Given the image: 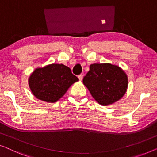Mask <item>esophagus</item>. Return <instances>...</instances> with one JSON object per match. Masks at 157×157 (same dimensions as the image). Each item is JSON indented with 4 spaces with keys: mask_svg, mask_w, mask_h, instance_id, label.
<instances>
[{
    "mask_svg": "<svg viewBox=\"0 0 157 157\" xmlns=\"http://www.w3.org/2000/svg\"><path fill=\"white\" fill-rule=\"evenodd\" d=\"M78 77L79 80H80V81H82V79H83V74H80V75H79V76H78Z\"/></svg>",
    "mask_w": 157,
    "mask_h": 157,
    "instance_id": "1",
    "label": "esophagus"
}]
</instances>
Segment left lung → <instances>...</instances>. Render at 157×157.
Listing matches in <instances>:
<instances>
[{
    "mask_svg": "<svg viewBox=\"0 0 157 157\" xmlns=\"http://www.w3.org/2000/svg\"><path fill=\"white\" fill-rule=\"evenodd\" d=\"M83 79L93 98L102 106L112 104L123 97L128 88V77L119 66L94 63Z\"/></svg>",
    "mask_w": 157,
    "mask_h": 157,
    "instance_id": "8db88e82",
    "label": "left lung"
}]
</instances>
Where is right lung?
Here are the masks:
<instances>
[{
    "label": "right lung",
    "mask_w": 157,
    "mask_h": 157,
    "mask_svg": "<svg viewBox=\"0 0 157 157\" xmlns=\"http://www.w3.org/2000/svg\"><path fill=\"white\" fill-rule=\"evenodd\" d=\"M78 78L63 64L52 63L33 71L29 78V86L33 96L48 103L59 101L68 88Z\"/></svg>",
    "instance_id": "1"
}]
</instances>
